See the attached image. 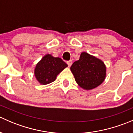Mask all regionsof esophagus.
I'll return each mask as SVG.
<instances>
[{
	"label": "esophagus",
	"mask_w": 133,
	"mask_h": 133,
	"mask_svg": "<svg viewBox=\"0 0 133 133\" xmlns=\"http://www.w3.org/2000/svg\"><path fill=\"white\" fill-rule=\"evenodd\" d=\"M67 64H68V66H69V67H70L71 65H72V60H69V61L67 62Z\"/></svg>",
	"instance_id": "1"
}]
</instances>
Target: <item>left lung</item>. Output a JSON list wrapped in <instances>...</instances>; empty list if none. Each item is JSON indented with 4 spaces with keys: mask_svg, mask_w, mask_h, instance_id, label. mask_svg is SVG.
<instances>
[{
    "mask_svg": "<svg viewBox=\"0 0 133 133\" xmlns=\"http://www.w3.org/2000/svg\"><path fill=\"white\" fill-rule=\"evenodd\" d=\"M78 85L85 90H91L102 84L106 77V66L102 60L86 52L70 68Z\"/></svg>",
    "mask_w": 133,
    "mask_h": 133,
    "instance_id": "obj_1",
    "label": "left lung"
}]
</instances>
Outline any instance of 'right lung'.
I'll return each instance as SVG.
<instances>
[{
  "label": "right lung",
  "mask_w": 133,
  "mask_h": 133,
  "mask_svg": "<svg viewBox=\"0 0 133 133\" xmlns=\"http://www.w3.org/2000/svg\"><path fill=\"white\" fill-rule=\"evenodd\" d=\"M67 67L68 64L60 58L46 54L36 64L34 75L40 84L46 85L54 82L57 75Z\"/></svg>",
  "instance_id": "add662e5"
}]
</instances>
